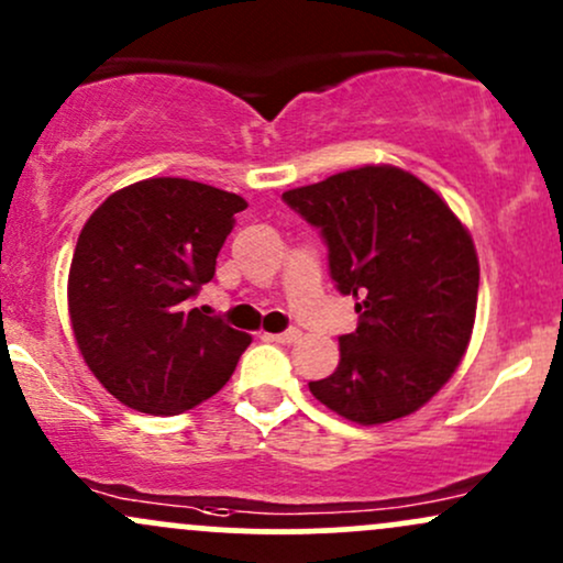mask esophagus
Segmentation results:
<instances>
[{"mask_svg":"<svg viewBox=\"0 0 563 563\" xmlns=\"http://www.w3.org/2000/svg\"><path fill=\"white\" fill-rule=\"evenodd\" d=\"M299 336L301 333L296 329L283 331V333H264V339H269V342H275V344H294Z\"/></svg>","mask_w":563,"mask_h":563,"instance_id":"obj_1","label":"esophagus"}]
</instances>
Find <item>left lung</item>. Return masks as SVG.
<instances>
[{"label": "left lung", "instance_id": "obj_1", "mask_svg": "<svg viewBox=\"0 0 563 563\" xmlns=\"http://www.w3.org/2000/svg\"><path fill=\"white\" fill-rule=\"evenodd\" d=\"M329 245V269L355 296L357 329L339 336L336 372L310 393L339 417L382 424L417 411L452 379L475 323L471 232L428 184L363 165L283 191Z\"/></svg>", "mask_w": 563, "mask_h": 563}]
</instances>
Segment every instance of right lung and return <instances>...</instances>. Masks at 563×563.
<instances>
[{
  "label": "right lung",
  "instance_id": "obj_1",
  "mask_svg": "<svg viewBox=\"0 0 563 563\" xmlns=\"http://www.w3.org/2000/svg\"><path fill=\"white\" fill-rule=\"evenodd\" d=\"M249 202L189 178H146L109 195L79 232L69 318L96 379L128 409L170 417L230 382L249 333L189 310Z\"/></svg>",
  "mask_w": 563,
  "mask_h": 563
}]
</instances>
